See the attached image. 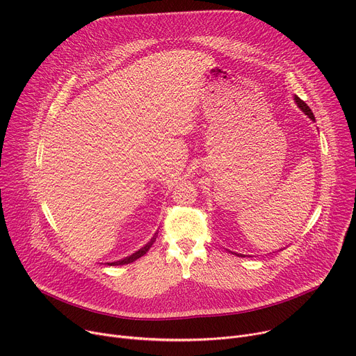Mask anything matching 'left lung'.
I'll use <instances>...</instances> for the list:
<instances>
[{
    "label": "left lung",
    "mask_w": 356,
    "mask_h": 356,
    "mask_svg": "<svg viewBox=\"0 0 356 356\" xmlns=\"http://www.w3.org/2000/svg\"><path fill=\"white\" fill-rule=\"evenodd\" d=\"M294 101H296V102H297V105H298V106H300V108H301V111H302V112H304V113H305V115H308V118H309V119H311V120H315V116H314V113H312V111H311V109H309V106H308V105H307V104H305V102H304V101H302V99H300V98H298V96H297V95H296V96H294ZM236 255H238V254H237V252H236ZM238 257H240V255H238Z\"/></svg>",
    "instance_id": "obj_1"
}]
</instances>
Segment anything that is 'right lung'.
<instances>
[{
  "label": "right lung",
  "instance_id": "1",
  "mask_svg": "<svg viewBox=\"0 0 356 356\" xmlns=\"http://www.w3.org/2000/svg\"><path fill=\"white\" fill-rule=\"evenodd\" d=\"M156 237L157 236H153V238L145 245V247H142L139 251H136V252H134L132 255H129V257H126V258H123V260H119V261H113V263H108L109 266H123V264H131V263H134V261H136L138 258H140L142 255H145L147 251H149V248L153 245V243L156 241Z\"/></svg>",
  "mask_w": 356,
  "mask_h": 356
}]
</instances>
